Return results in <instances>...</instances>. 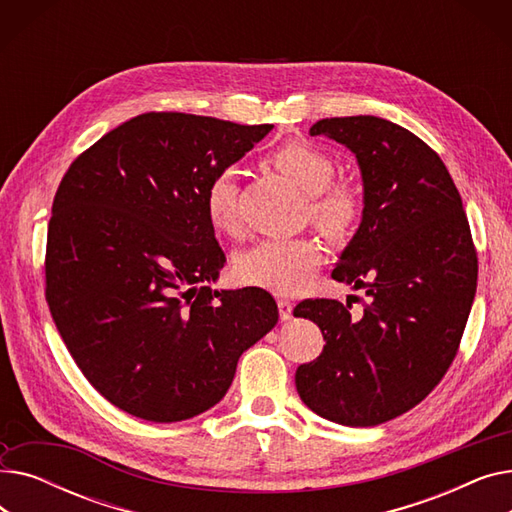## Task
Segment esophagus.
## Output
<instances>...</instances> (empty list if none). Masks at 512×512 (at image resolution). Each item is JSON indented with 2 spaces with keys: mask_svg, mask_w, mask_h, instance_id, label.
I'll return each instance as SVG.
<instances>
[{
  "mask_svg": "<svg viewBox=\"0 0 512 512\" xmlns=\"http://www.w3.org/2000/svg\"><path fill=\"white\" fill-rule=\"evenodd\" d=\"M278 311H280V319H282V321L290 319V315H292V303L280 299V301H278Z\"/></svg>",
  "mask_w": 512,
  "mask_h": 512,
  "instance_id": "esophagus-1",
  "label": "esophagus"
}]
</instances>
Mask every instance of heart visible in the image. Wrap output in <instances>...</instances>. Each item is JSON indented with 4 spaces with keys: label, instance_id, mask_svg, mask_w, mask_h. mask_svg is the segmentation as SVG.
Masks as SVG:
<instances>
[{
    "label": "heart",
    "instance_id": "heart-1",
    "mask_svg": "<svg viewBox=\"0 0 512 512\" xmlns=\"http://www.w3.org/2000/svg\"><path fill=\"white\" fill-rule=\"evenodd\" d=\"M270 161L282 176L309 195V215L319 232L340 240L355 230L363 203L351 184L332 180L336 168L330 155L309 143L290 141L280 145ZM203 205L215 230L222 234L240 230L236 170L226 168L213 174L205 188ZM319 263L321 247L313 238H267L238 255L236 276L245 284L274 294H294L307 286Z\"/></svg>",
    "mask_w": 512,
    "mask_h": 512
}]
</instances>
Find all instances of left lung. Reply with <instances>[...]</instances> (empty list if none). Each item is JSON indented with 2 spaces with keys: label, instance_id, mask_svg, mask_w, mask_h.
<instances>
[{
  "label": "left lung",
  "instance_id": "1",
  "mask_svg": "<svg viewBox=\"0 0 512 512\" xmlns=\"http://www.w3.org/2000/svg\"><path fill=\"white\" fill-rule=\"evenodd\" d=\"M309 134L357 155L363 222L332 278L365 288L367 303L361 315L334 299L294 307L326 340L294 382L319 417L380 425L419 405L459 353L477 251L444 161L413 132L384 118L348 116L319 120Z\"/></svg>",
  "mask_w": 512,
  "mask_h": 512
}]
</instances>
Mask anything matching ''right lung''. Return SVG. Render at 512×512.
Listing matches in <instances>:
<instances>
[{
  "label": "right lung",
  "instance_id": "1",
  "mask_svg": "<svg viewBox=\"0 0 512 512\" xmlns=\"http://www.w3.org/2000/svg\"><path fill=\"white\" fill-rule=\"evenodd\" d=\"M272 124L147 112L80 153L51 207L45 299L89 384L145 421L191 419L224 398L238 357L270 332L261 288L211 290L226 255L207 182Z\"/></svg>",
  "mask_w": 512,
  "mask_h": 512
}]
</instances>
